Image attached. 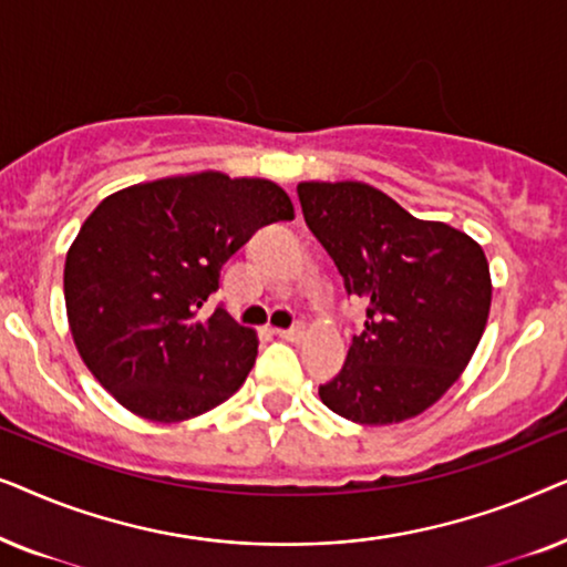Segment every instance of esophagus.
I'll use <instances>...</instances> for the list:
<instances>
[{
  "mask_svg": "<svg viewBox=\"0 0 567 567\" xmlns=\"http://www.w3.org/2000/svg\"><path fill=\"white\" fill-rule=\"evenodd\" d=\"M278 338H284V340H291V343H299V340H305V336H307V328L301 322H297L293 324V328H276L274 330Z\"/></svg>",
  "mask_w": 567,
  "mask_h": 567,
  "instance_id": "obj_1",
  "label": "esophagus"
}]
</instances>
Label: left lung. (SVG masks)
<instances>
[{
  "instance_id": "8db88e82",
  "label": "left lung",
  "mask_w": 567,
  "mask_h": 567,
  "mask_svg": "<svg viewBox=\"0 0 567 567\" xmlns=\"http://www.w3.org/2000/svg\"><path fill=\"white\" fill-rule=\"evenodd\" d=\"M307 227L336 260L367 322L320 400L363 425H392L441 400L483 338L493 284L475 239L408 214L359 181L299 183Z\"/></svg>"
}]
</instances>
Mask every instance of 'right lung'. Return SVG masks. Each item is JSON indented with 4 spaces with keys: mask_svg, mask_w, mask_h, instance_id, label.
Returning <instances> with one entry per match:
<instances>
[{
    "mask_svg": "<svg viewBox=\"0 0 567 567\" xmlns=\"http://www.w3.org/2000/svg\"><path fill=\"white\" fill-rule=\"evenodd\" d=\"M293 219L281 185L193 173L123 188L69 247V330L92 377L131 413L181 423L229 400L250 374L258 336L219 307L221 266L274 221Z\"/></svg>",
    "mask_w": 567,
    "mask_h": 567,
    "instance_id": "right-lung-1",
    "label": "right lung"
}]
</instances>
